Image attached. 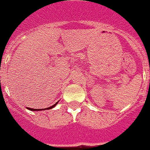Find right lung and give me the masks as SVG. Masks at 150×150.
Listing matches in <instances>:
<instances>
[{
  "label": "right lung",
  "instance_id": "right-lung-1",
  "mask_svg": "<svg viewBox=\"0 0 150 150\" xmlns=\"http://www.w3.org/2000/svg\"><path fill=\"white\" fill-rule=\"evenodd\" d=\"M56 104H57V103H56V104H53L52 106L50 107V108H47V109H51V108H54V107H55L56 105ZM28 109H29V110H42V109H33V108H28ZM44 110H46V108H45Z\"/></svg>",
  "mask_w": 150,
  "mask_h": 150
}]
</instances>
